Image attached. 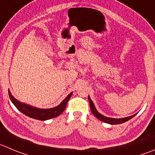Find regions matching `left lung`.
I'll return each instance as SVG.
<instances>
[{
	"instance_id": "left-lung-1",
	"label": "left lung",
	"mask_w": 155,
	"mask_h": 155,
	"mask_svg": "<svg viewBox=\"0 0 155 155\" xmlns=\"http://www.w3.org/2000/svg\"><path fill=\"white\" fill-rule=\"evenodd\" d=\"M88 101H89V104H90V108H91V111L93 114H94V117L97 118L100 120L103 121V122L106 123V124H111V125H115V124H123V123H125L127 121L130 120V119L135 117L136 114L133 116H130V117H125V118H120V119H115V118H110V117H107L105 116L102 115L100 113L97 112V110H96L95 107H94V103H93L92 101L91 100L90 97L88 96Z\"/></svg>"
}]
</instances>
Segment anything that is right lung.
Returning a JSON list of instances; mask_svg holds the SVG:
<instances>
[{
  "mask_svg": "<svg viewBox=\"0 0 155 155\" xmlns=\"http://www.w3.org/2000/svg\"><path fill=\"white\" fill-rule=\"evenodd\" d=\"M8 93L12 103L15 105V107L20 112H22V114L28 116L29 117L33 118V119L39 120H50L51 118L56 117L59 116L60 114H62L64 110L66 109L67 102L70 100V97H71L72 94H73V92L70 93L67 95V97L58 106L55 107L49 108V109H41V108H37L35 107L29 106V105L25 104L24 103H21L20 101L16 100L12 95L10 90H8Z\"/></svg>",
  "mask_w": 155,
  "mask_h": 155,
  "instance_id": "1",
  "label": "right lung"
}]
</instances>
